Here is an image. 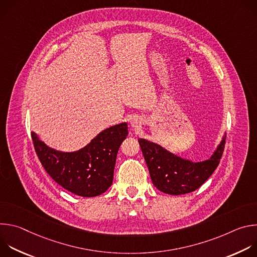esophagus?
Wrapping results in <instances>:
<instances>
[{
	"label": "esophagus",
	"mask_w": 257,
	"mask_h": 257,
	"mask_svg": "<svg viewBox=\"0 0 257 257\" xmlns=\"http://www.w3.org/2000/svg\"><path fill=\"white\" fill-rule=\"evenodd\" d=\"M139 123H140V121H139V119H138L137 117H134V118H132V120H131V125H132L133 127H136V126H138V125H139Z\"/></svg>",
	"instance_id": "34e87169"
}]
</instances>
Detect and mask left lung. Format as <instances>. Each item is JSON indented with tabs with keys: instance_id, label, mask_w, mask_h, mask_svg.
Listing matches in <instances>:
<instances>
[{
	"instance_id": "1",
	"label": "left lung",
	"mask_w": 257,
	"mask_h": 257,
	"mask_svg": "<svg viewBox=\"0 0 257 257\" xmlns=\"http://www.w3.org/2000/svg\"><path fill=\"white\" fill-rule=\"evenodd\" d=\"M138 142L153 184L164 193L181 195L198 189L211 176L223 156L226 135L211 158L198 163L179 158L149 140L140 138Z\"/></svg>"
}]
</instances>
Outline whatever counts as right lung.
<instances>
[{
	"label": "right lung",
	"instance_id": "add662e5",
	"mask_svg": "<svg viewBox=\"0 0 257 257\" xmlns=\"http://www.w3.org/2000/svg\"><path fill=\"white\" fill-rule=\"evenodd\" d=\"M127 135V123H121L101 131L74 153L50 149L34 132L31 138L40 162L54 181L78 196L93 197L112 185L117 154Z\"/></svg>",
	"mask_w": 257,
	"mask_h": 257
}]
</instances>
